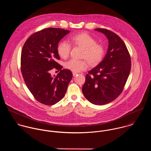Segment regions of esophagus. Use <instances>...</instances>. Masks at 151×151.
Segmentation results:
<instances>
[{
	"label": "esophagus",
	"instance_id": "obj_1",
	"mask_svg": "<svg viewBox=\"0 0 151 151\" xmlns=\"http://www.w3.org/2000/svg\"><path fill=\"white\" fill-rule=\"evenodd\" d=\"M77 74H78V73H76V72H73V76H76Z\"/></svg>",
	"mask_w": 151,
	"mask_h": 151
}]
</instances>
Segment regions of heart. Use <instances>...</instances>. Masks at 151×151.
<instances>
[{"label":"heart","instance_id":"b5f03b06","mask_svg":"<svg viewBox=\"0 0 151 151\" xmlns=\"http://www.w3.org/2000/svg\"><path fill=\"white\" fill-rule=\"evenodd\" d=\"M69 40L73 45L83 48L81 58L85 59H71L65 63V68L77 73L86 70L88 67V61L90 65H96L103 59L105 52L104 45L97 43L95 39L89 34L83 32L76 34L70 37ZM57 50L60 57L65 59L70 56L71 46L63 41L58 44Z\"/></svg>","mask_w":151,"mask_h":151}]
</instances>
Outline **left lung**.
<instances>
[{"mask_svg":"<svg viewBox=\"0 0 151 151\" xmlns=\"http://www.w3.org/2000/svg\"><path fill=\"white\" fill-rule=\"evenodd\" d=\"M95 30L102 32L108 38V52L104 60L88 71L82 91L89 102L104 105L116 99L123 91L131 62L126 44L119 35L105 28Z\"/></svg>","mask_w":151,"mask_h":151,"instance_id":"1","label":"left lung"}]
</instances>
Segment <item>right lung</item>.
Here are the masks:
<instances>
[{
    "label": "right lung",
    "instance_id": "add662e5",
    "mask_svg": "<svg viewBox=\"0 0 151 151\" xmlns=\"http://www.w3.org/2000/svg\"><path fill=\"white\" fill-rule=\"evenodd\" d=\"M70 31L59 28H47L36 32L24 44L21 55V71L24 82L35 99L46 105H53L64 96L73 74L63 69L56 60L59 41ZM60 70L53 78L50 71Z\"/></svg>",
    "mask_w": 151,
    "mask_h": 151
}]
</instances>
